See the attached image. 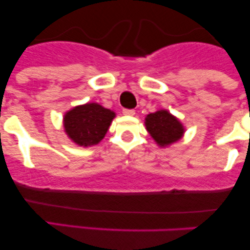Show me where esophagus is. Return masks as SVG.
I'll list each match as a JSON object with an SVG mask.
<instances>
[{
	"mask_svg": "<svg viewBox=\"0 0 250 250\" xmlns=\"http://www.w3.org/2000/svg\"><path fill=\"white\" fill-rule=\"evenodd\" d=\"M122 113H123V115H125V116H133V115H135V110H134V109H123Z\"/></svg>",
	"mask_w": 250,
	"mask_h": 250,
	"instance_id": "esophagus-1",
	"label": "esophagus"
}]
</instances>
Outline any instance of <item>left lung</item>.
<instances>
[{
  "mask_svg": "<svg viewBox=\"0 0 250 250\" xmlns=\"http://www.w3.org/2000/svg\"><path fill=\"white\" fill-rule=\"evenodd\" d=\"M145 121L148 133L160 147L179 141L185 133L182 123L165 109L149 114Z\"/></svg>",
  "mask_w": 250,
  "mask_h": 250,
  "instance_id": "8db88e82",
  "label": "left lung"
}]
</instances>
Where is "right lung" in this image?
<instances>
[{
	"instance_id": "1",
	"label": "right lung",
	"mask_w": 250,
	"mask_h": 250,
	"mask_svg": "<svg viewBox=\"0 0 250 250\" xmlns=\"http://www.w3.org/2000/svg\"><path fill=\"white\" fill-rule=\"evenodd\" d=\"M115 113L99 103L77 105L65 113L63 125L68 137L82 147L95 146L107 134Z\"/></svg>"
}]
</instances>
